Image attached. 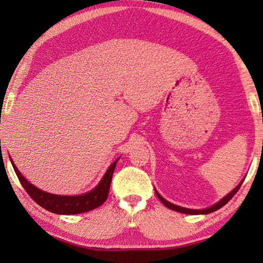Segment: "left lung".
Segmentation results:
<instances>
[{
	"label": "left lung",
	"mask_w": 263,
	"mask_h": 263,
	"mask_svg": "<svg viewBox=\"0 0 263 263\" xmlns=\"http://www.w3.org/2000/svg\"><path fill=\"white\" fill-rule=\"evenodd\" d=\"M242 182H243V180L240 182V183L237 185V188L235 189H233L232 191H231V193L228 195V196H225L224 198L222 199H220L219 202H218L217 204H215V205H212V206H210V208H208V209H203V210H193V209H185V208H182V206H177V205H174V204H172V203H169V202H167L166 199L164 198H162L161 196L159 195V193L157 190H155V194H157V196H158V198L160 199V201H161V203L163 204L164 206H167L168 209H171V210H174V211H177V212H182V213H186V215H203V213H210V212H213V211H216V210H218V209H220L221 206H224L226 203H228L231 198L233 197V196L238 193V190L240 189V186H241V184H242Z\"/></svg>",
	"instance_id": "left-lung-1"
}]
</instances>
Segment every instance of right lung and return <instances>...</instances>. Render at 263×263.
Returning a JSON list of instances; mask_svg holds the SVG:
<instances>
[{
    "label": "right lung",
    "mask_w": 263,
    "mask_h": 263,
    "mask_svg": "<svg viewBox=\"0 0 263 263\" xmlns=\"http://www.w3.org/2000/svg\"><path fill=\"white\" fill-rule=\"evenodd\" d=\"M117 161L118 160H116L111 164L104 174L103 179L101 180L99 185L94 190L80 196H60L45 193V191L38 189L37 186L29 183L24 179L23 175L21 174L14 162L11 161V163L14 166L15 173L17 177H18L21 184L23 185L26 193L29 194L30 197L35 203L39 204L42 208L46 209L47 211H51L53 213H59V215H75V213H82L94 210V209L101 206L106 201Z\"/></svg>",
    "instance_id": "right-lung-1"
}]
</instances>
